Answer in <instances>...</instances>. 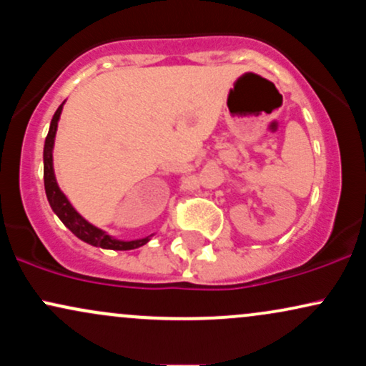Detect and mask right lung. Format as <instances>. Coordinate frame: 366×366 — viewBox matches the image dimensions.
<instances>
[{"label": "right lung", "instance_id": "1", "mask_svg": "<svg viewBox=\"0 0 366 366\" xmlns=\"http://www.w3.org/2000/svg\"><path fill=\"white\" fill-rule=\"evenodd\" d=\"M61 108H63V103L58 107V110L54 112L51 125H49V132L48 136H46V142H44V189L53 212L56 213L58 218H60L63 224L72 230L75 236L82 239V241L87 242V244L104 247V249H119V251L136 249V247L144 246L146 242L149 241L148 237L137 239V241H117V239H113L108 236V234H104L103 230L96 229V227L91 225L89 222L84 220V218L72 208V204L69 203V199L63 196L60 187H58L56 180H54L53 153H51L53 144H54V134H56V127H58V120H60V115H61Z\"/></svg>", "mask_w": 366, "mask_h": 366}]
</instances>
